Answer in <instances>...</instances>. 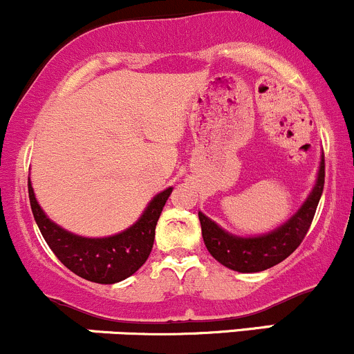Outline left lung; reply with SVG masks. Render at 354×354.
<instances>
[{
    "instance_id": "left-lung-1",
    "label": "left lung",
    "mask_w": 354,
    "mask_h": 354,
    "mask_svg": "<svg viewBox=\"0 0 354 354\" xmlns=\"http://www.w3.org/2000/svg\"><path fill=\"white\" fill-rule=\"evenodd\" d=\"M324 155L319 167L317 184L307 197L306 203L299 209L297 214L292 216L287 223L277 227L272 233L257 238H238L226 233L214 221L199 212L201 230H203L204 245L209 253L224 265V267L236 270L243 273L261 272L272 268L273 265L283 261L288 254L299 248L302 239L306 238L313 223L315 209L324 189Z\"/></svg>"
}]
</instances>
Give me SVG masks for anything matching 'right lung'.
<instances>
[{"instance_id":"obj_1","label":"right lung","mask_w":354,"mask_h":354,"mask_svg":"<svg viewBox=\"0 0 354 354\" xmlns=\"http://www.w3.org/2000/svg\"><path fill=\"white\" fill-rule=\"evenodd\" d=\"M172 187L157 194L142 218L123 233L109 238H82L62 230L41 211L28 178V197L39 230L55 257L71 272L89 282L116 283L133 275L153 248L155 226Z\"/></svg>"}]
</instances>
